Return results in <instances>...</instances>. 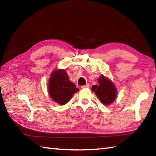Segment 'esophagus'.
I'll use <instances>...</instances> for the list:
<instances>
[{
    "label": "esophagus",
    "mask_w": 156,
    "mask_h": 156,
    "mask_svg": "<svg viewBox=\"0 0 156 156\" xmlns=\"http://www.w3.org/2000/svg\"><path fill=\"white\" fill-rule=\"evenodd\" d=\"M81 87H82V88H89V87H90V84H89V83H87V84H86V85L82 86Z\"/></svg>",
    "instance_id": "1"
}]
</instances>
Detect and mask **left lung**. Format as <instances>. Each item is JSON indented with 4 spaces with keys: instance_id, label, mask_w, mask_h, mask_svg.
<instances>
[{
    "instance_id": "1",
    "label": "left lung",
    "mask_w": 156,
    "mask_h": 156,
    "mask_svg": "<svg viewBox=\"0 0 156 156\" xmlns=\"http://www.w3.org/2000/svg\"><path fill=\"white\" fill-rule=\"evenodd\" d=\"M98 85H94L91 90L95 92L100 102L105 105H109L114 101L117 94L114 84L109 78L100 76L98 79Z\"/></svg>"
}]
</instances>
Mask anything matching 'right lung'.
<instances>
[{"label": "right lung", "mask_w": 156, "mask_h": 156, "mask_svg": "<svg viewBox=\"0 0 156 156\" xmlns=\"http://www.w3.org/2000/svg\"><path fill=\"white\" fill-rule=\"evenodd\" d=\"M48 90L50 97L54 102L64 105L79 89L69 80L65 69H57L54 70L50 76Z\"/></svg>", "instance_id": "right-lung-1"}]
</instances>
